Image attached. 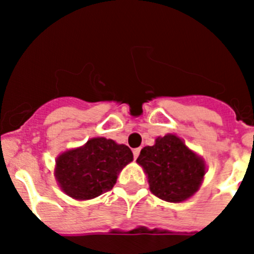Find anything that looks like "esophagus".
<instances>
[{
	"mask_svg": "<svg viewBox=\"0 0 254 254\" xmlns=\"http://www.w3.org/2000/svg\"><path fill=\"white\" fill-rule=\"evenodd\" d=\"M132 154H134V159H136L139 156V154H140V148H136L132 150Z\"/></svg>",
	"mask_w": 254,
	"mask_h": 254,
	"instance_id": "1",
	"label": "esophagus"
}]
</instances>
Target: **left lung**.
Segmentation results:
<instances>
[{
    "mask_svg": "<svg viewBox=\"0 0 254 254\" xmlns=\"http://www.w3.org/2000/svg\"><path fill=\"white\" fill-rule=\"evenodd\" d=\"M136 163L148 177L151 193L170 203H181L193 196L207 173L202 156L174 134L158 136L153 146L141 149Z\"/></svg>",
    "mask_w": 254,
    "mask_h": 254,
    "instance_id": "8db88e82",
    "label": "left lung"
}]
</instances>
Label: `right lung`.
<instances>
[{
  "label": "right lung",
  "mask_w": 254,
  "mask_h": 254,
  "mask_svg": "<svg viewBox=\"0 0 254 254\" xmlns=\"http://www.w3.org/2000/svg\"><path fill=\"white\" fill-rule=\"evenodd\" d=\"M132 158L124 144L103 136L91 138L79 148L61 153L56 158L54 174L66 195L89 200L113 189L119 173Z\"/></svg>",
  "instance_id": "add662e5"
}]
</instances>
